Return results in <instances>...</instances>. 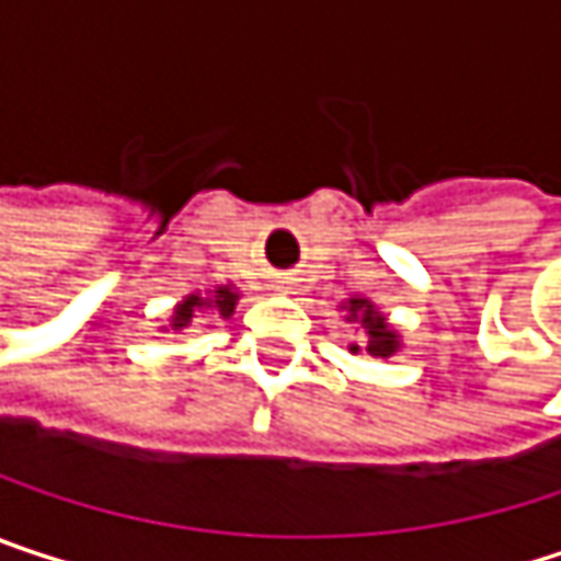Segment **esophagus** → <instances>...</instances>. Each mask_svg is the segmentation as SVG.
Segmentation results:
<instances>
[{
  "instance_id": "1",
  "label": "esophagus",
  "mask_w": 561,
  "mask_h": 561,
  "mask_svg": "<svg viewBox=\"0 0 561 561\" xmlns=\"http://www.w3.org/2000/svg\"><path fill=\"white\" fill-rule=\"evenodd\" d=\"M273 288H276V291H288V288H291V279H288V276H276V285H273Z\"/></svg>"
}]
</instances>
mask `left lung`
<instances>
[{"label":"left lung","mask_w":561,"mask_h":561,"mask_svg":"<svg viewBox=\"0 0 561 561\" xmlns=\"http://www.w3.org/2000/svg\"><path fill=\"white\" fill-rule=\"evenodd\" d=\"M347 321H360L364 328V344H351L354 354H370V357H392L399 351V334L387 324V318L377 311L370 298H347Z\"/></svg>","instance_id":"left-lung-1"}]
</instances>
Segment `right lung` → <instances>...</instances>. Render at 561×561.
Listing matches in <instances>:
<instances>
[{
	"mask_svg": "<svg viewBox=\"0 0 561 561\" xmlns=\"http://www.w3.org/2000/svg\"><path fill=\"white\" fill-rule=\"evenodd\" d=\"M237 291L230 288V285H217L210 295H201V291H194V295H187L174 311H171V331H181V328H187L191 321H194V311H204V308H214L220 318H230L233 314V308H237Z\"/></svg>",
	"mask_w": 561,
	"mask_h": 561,
	"instance_id": "1",
	"label": "right lung"
}]
</instances>
